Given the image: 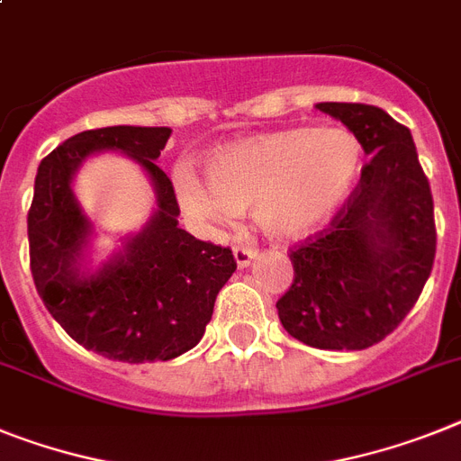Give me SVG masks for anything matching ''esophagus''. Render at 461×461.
Returning a JSON list of instances; mask_svg holds the SVG:
<instances>
[{"mask_svg":"<svg viewBox=\"0 0 461 461\" xmlns=\"http://www.w3.org/2000/svg\"><path fill=\"white\" fill-rule=\"evenodd\" d=\"M234 258H237V265L243 269V267H249L250 262L258 258V249H250V246L237 243V246H234Z\"/></svg>","mask_w":461,"mask_h":461,"instance_id":"34e87169","label":"esophagus"}]
</instances>
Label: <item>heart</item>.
Wrapping results in <instances>:
<instances>
[{"label":"heart","mask_w":461,"mask_h":461,"mask_svg":"<svg viewBox=\"0 0 461 461\" xmlns=\"http://www.w3.org/2000/svg\"><path fill=\"white\" fill-rule=\"evenodd\" d=\"M361 142L347 129H284L220 147L203 161L206 185L187 168L177 194L208 220L253 211L265 234L295 239L338 212L361 173Z\"/></svg>","instance_id":"b5f03b06"}]
</instances>
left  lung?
<instances>
[{
	"mask_svg": "<svg viewBox=\"0 0 461 461\" xmlns=\"http://www.w3.org/2000/svg\"><path fill=\"white\" fill-rule=\"evenodd\" d=\"M316 107L339 119L370 161L328 230L290 250L295 278L278 319L316 349H368L396 330L431 274L434 199L403 123L361 103Z\"/></svg>",
	"mask_w": 461,
	"mask_h": 461,
	"instance_id": "8db88e82",
	"label": "left lung"
}]
</instances>
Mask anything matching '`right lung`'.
I'll return each instance as SVG.
<instances>
[{
  "mask_svg": "<svg viewBox=\"0 0 461 461\" xmlns=\"http://www.w3.org/2000/svg\"><path fill=\"white\" fill-rule=\"evenodd\" d=\"M171 138L166 126L84 131L41 158L27 212L30 269L37 293L69 338L123 363L171 361L199 344L215 297L237 269L230 249L177 227L176 189L154 161ZM122 151L153 180L158 211L98 270H86L90 221L71 180L91 153Z\"/></svg>",
  "mask_w": 461,
  "mask_h": 461,
  "instance_id": "right-lung-1",
  "label": "right lung"
}]
</instances>
